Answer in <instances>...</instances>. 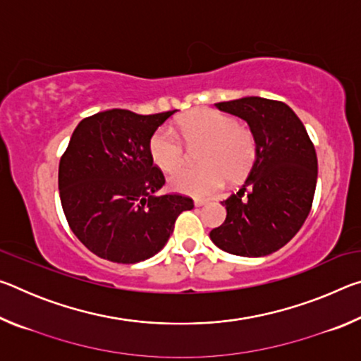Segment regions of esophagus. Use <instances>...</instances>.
<instances>
[{"mask_svg": "<svg viewBox=\"0 0 361 361\" xmlns=\"http://www.w3.org/2000/svg\"><path fill=\"white\" fill-rule=\"evenodd\" d=\"M205 204H207L205 200H199V199H197V200H194V205H195V207H204Z\"/></svg>", "mask_w": 361, "mask_h": 361, "instance_id": "obj_1", "label": "esophagus"}]
</instances>
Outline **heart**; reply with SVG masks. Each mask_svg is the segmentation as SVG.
Instances as JSON below:
<instances>
[{
    "label": "heart",
    "instance_id": "1",
    "mask_svg": "<svg viewBox=\"0 0 361 361\" xmlns=\"http://www.w3.org/2000/svg\"><path fill=\"white\" fill-rule=\"evenodd\" d=\"M188 149L198 153L199 169H180L169 176L175 191L207 197L223 186L224 180L239 181L252 170L258 156L255 133L232 116L215 109H195L176 122L173 129L161 127L149 138V156L157 169L172 172L185 160Z\"/></svg>",
    "mask_w": 361,
    "mask_h": 361
}]
</instances>
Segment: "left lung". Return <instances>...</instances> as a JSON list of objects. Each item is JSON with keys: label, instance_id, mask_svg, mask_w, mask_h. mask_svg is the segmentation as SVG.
Listing matches in <instances>:
<instances>
[{"label": "left lung", "instance_id": "8db88e82", "mask_svg": "<svg viewBox=\"0 0 361 361\" xmlns=\"http://www.w3.org/2000/svg\"><path fill=\"white\" fill-rule=\"evenodd\" d=\"M215 106L247 121L258 156L239 192L221 202L228 215L210 239L231 255H271L296 235L312 207L319 170L314 143L283 102L243 97Z\"/></svg>", "mask_w": 361, "mask_h": 361}]
</instances>
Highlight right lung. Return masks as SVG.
Returning <instances> with one entry per match:
<instances>
[{
    "instance_id": "obj_1",
    "label": "right lung",
    "mask_w": 361,
    "mask_h": 361,
    "mask_svg": "<svg viewBox=\"0 0 361 361\" xmlns=\"http://www.w3.org/2000/svg\"><path fill=\"white\" fill-rule=\"evenodd\" d=\"M173 111L108 109L82 119L59 166L62 209L75 235L103 259L135 264L161 252L191 197L156 192L166 185L149 138Z\"/></svg>"
}]
</instances>
